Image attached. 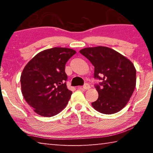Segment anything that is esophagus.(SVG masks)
<instances>
[{
  "label": "esophagus",
  "mask_w": 153,
  "mask_h": 153,
  "mask_svg": "<svg viewBox=\"0 0 153 153\" xmlns=\"http://www.w3.org/2000/svg\"><path fill=\"white\" fill-rule=\"evenodd\" d=\"M81 88L83 90H88L89 88H91V86H90L88 83H85V84H84V85H83V87H81Z\"/></svg>",
  "instance_id": "obj_1"
}]
</instances>
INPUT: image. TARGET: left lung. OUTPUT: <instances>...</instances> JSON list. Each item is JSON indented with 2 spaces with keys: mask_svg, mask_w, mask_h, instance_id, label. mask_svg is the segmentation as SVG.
<instances>
[{
  "mask_svg": "<svg viewBox=\"0 0 153 153\" xmlns=\"http://www.w3.org/2000/svg\"><path fill=\"white\" fill-rule=\"evenodd\" d=\"M79 52L95 67L94 76L102 80L95 88L98 99L92 103L104 114L120 111L126 106L136 86V69L128 58L106 47L84 48Z\"/></svg>",
  "mask_w": 153,
  "mask_h": 153,
  "instance_id": "8db88e82",
  "label": "left lung"
}]
</instances>
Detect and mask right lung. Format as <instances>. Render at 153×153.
Listing matches in <instances>:
<instances>
[{
	"instance_id": "add662e5",
	"label": "right lung",
	"mask_w": 153,
	"mask_h": 153,
	"mask_svg": "<svg viewBox=\"0 0 153 153\" xmlns=\"http://www.w3.org/2000/svg\"><path fill=\"white\" fill-rule=\"evenodd\" d=\"M76 53L74 49L65 47L44 50L23 70L20 79L23 96L39 116H55L68 104L72 93L67 88L65 68Z\"/></svg>"
}]
</instances>
